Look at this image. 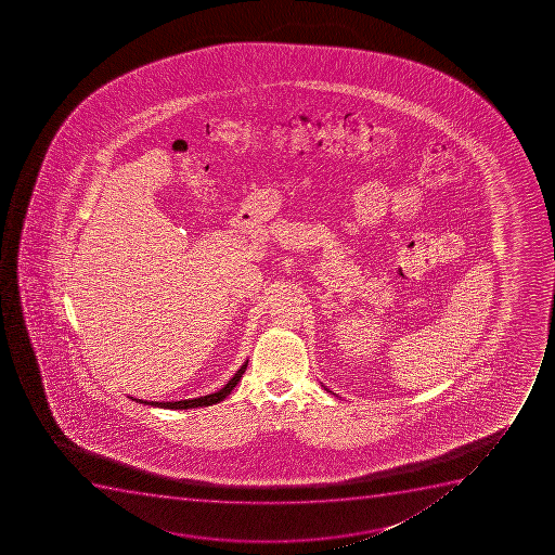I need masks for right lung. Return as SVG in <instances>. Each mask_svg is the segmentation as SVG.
<instances>
[{
	"label": "right lung",
	"mask_w": 555,
	"mask_h": 555,
	"mask_svg": "<svg viewBox=\"0 0 555 555\" xmlns=\"http://www.w3.org/2000/svg\"><path fill=\"white\" fill-rule=\"evenodd\" d=\"M247 362L242 365L238 371H236L235 376L228 382V384L222 387V389L217 390L214 395L201 396V398H195V400H182V401H141V403H146V405H155L163 406V409H195V406H208L215 405V403H219V401L224 400L225 396L230 395L233 387H235L238 382H241L242 374L246 373Z\"/></svg>",
	"instance_id": "add662e5"
}]
</instances>
